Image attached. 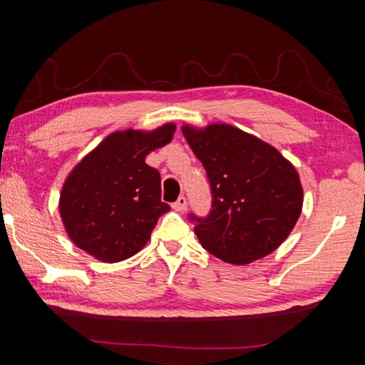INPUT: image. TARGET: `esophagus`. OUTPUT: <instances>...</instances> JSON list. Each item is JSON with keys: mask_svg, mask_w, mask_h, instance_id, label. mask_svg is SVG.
Instances as JSON below:
<instances>
[{"mask_svg": "<svg viewBox=\"0 0 365 365\" xmlns=\"http://www.w3.org/2000/svg\"><path fill=\"white\" fill-rule=\"evenodd\" d=\"M185 207H187V197H185V196H180L174 202V205H172V209H174V211H177V212L185 211Z\"/></svg>", "mask_w": 365, "mask_h": 365, "instance_id": "esophagus-1", "label": "esophagus"}]
</instances>
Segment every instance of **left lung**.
<instances>
[{
  "mask_svg": "<svg viewBox=\"0 0 365 365\" xmlns=\"http://www.w3.org/2000/svg\"><path fill=\"white\" fill-rule=\"evenodd\" d=\"M211 183L212 211L196 220L202 248L224 262L246 265L285 242L302 211L294 165L255 135L228 123L182 125Z\"/></svg>",
  "mask_w": 365,
  "mask_h": 365,
  "instance_id": "obj_1",
  "label": "left lung"
}]
</instances>
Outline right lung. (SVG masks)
Masks as SVG:
<instances>
[{
	"label": "right lung",
	"mask_w": 365,
	"mask_h": 365,
	"mask_svg": "<svg viewBox=\"0 0 365 365\" xmlns=\"http://www.w3.org/2000/svg\"><path fill=\"white\" fill-rule=\"evenodd\" d=\"M175 123L108 135L66 177L59 215L77 248L98 261L120 262L150 242L170 206L160 201V175L145 159L172 141Z\"/></svg>",
	"instance_id": "add662e5"
}]
</instances>
